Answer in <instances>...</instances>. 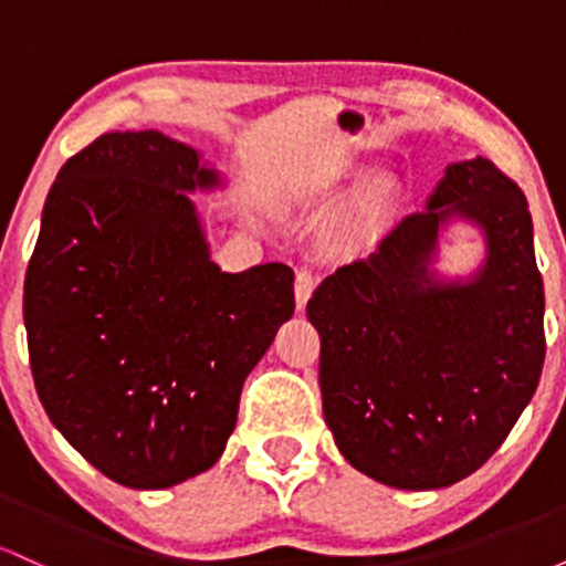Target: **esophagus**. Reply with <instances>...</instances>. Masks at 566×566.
Listing matches in <instances>:
<instances>
[{
    "label": "esophagus",
    "instance_id": "esophagus-1",
    "mask_svg": "<svg viewBox=\"0 0 566 566\" xmlns=\"http://www.w3.org/2000/svg\"><path fill=\"white\" fill-rule=\"evenodd\" d=\"M316 287V274L311 269H301L295 276V301H297V308H305V303H308L311 292Z\"/></svg>",
    "mask_w": 566,
    "mask_h": 566
}]
</instances>
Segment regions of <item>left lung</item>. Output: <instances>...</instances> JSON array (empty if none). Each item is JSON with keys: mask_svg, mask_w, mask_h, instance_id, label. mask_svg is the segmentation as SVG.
I'll return each mask as SVG.
<instances>
[{"mask_svg": "<svg viewBox=\"0 0 566 566\" xmlns=\"http://www.w3.org/2000/svg\"><path fill=\"white\" fill-rule=\"evenodd\" d=\"M452 214L488 233L485 269L469 285L427 274L438 223ZM543 311L522 188L490 159L450 165L428 210L365 261L340 265L305 305L322 337V407L337 450L399 490L471 476L535 394Z\"/></svg>", "mask_w": 566, "mask_h": 566, "instance_id": "8db88e82", "label": "left lung"}]
</instances>
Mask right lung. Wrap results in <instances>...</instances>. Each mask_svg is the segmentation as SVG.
<instances>
[{
  "mask_svg": "<svg viewBox=\"0 0 566 566\" xmlns=\"http://www.w3.org/2000/svg\"><path fill=\"white\" fill-rule=\"evenodd\" d=\"M157 129L106 133L57 172L23 284L39 401L84 460L133 490L207 471L239 396L295 311L284 263L223 274L184 191L216 186Z\"/></svg>",
  "mask_w": 566,
  "mask_h": 566,
  "instance_id": "right-lung-1",
  "label": "right lung"
}]
</instances>
